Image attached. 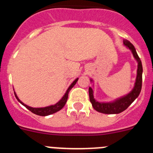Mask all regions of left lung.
I'll return each mask as SVG.
<instances>
[{"label": "left lung", "mask_w": 153, "mask_h": 153, "mask_svg": "<svg viewBox=\"0 0 153 153\" xmlns=\"http://www.w3.org/2000/svg\"><path fill=\"white\" fill-rule=\"evenodd\" d=\"M124 45L129 47L132 51V54L138 61V70H137V76H136V81L135 83V86L133 90L130 93L126 95V97L120 98L113 102H109V103H105V102H99L96 101L93 98V90L91 87L89 88V96H90V100L92 103V106L96 109L97 111L100 113H105V114H117V113H122L125 109L130 106L133 101L140 95L142 89V81H143V66H142V62L140 60V58L138 56L134 46L131 44L129 40H123Z\"/></svg>", "instance_id": "left-lung-1"}]
</instances>
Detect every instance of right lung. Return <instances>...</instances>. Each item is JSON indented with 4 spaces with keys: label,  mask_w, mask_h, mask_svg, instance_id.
I'll use <instances>...</instances> for the list:
<instances>
[{
    "label": "right lung",
    "mask_w": 153,
    "mask_h": 153,
    "mask_svg": "<svg viewBox=\"0 0 153 153\" xmlns=\"http://www.w3.org/2000/svg\"><path fill=\"white\" fill-rule=\"evenodd\" d=\"M77 80H78V78L77 79H76L73 82V83L70 85V87L68 88V90H67V92H66V93H65V95L63 97V98H62L61 100H60L57 102V103H56L55 105H53V106H47V107H44V108L30 107V106H27V105H25L24 103H23V102H21L20 100H19L18 97H17V95H16L15 93H14V95H15V97H16V98H17V100L21 102L22 105H24V106H25L27 109H29L30 111L32 112V113H34V114L38 115V116L45 117V116H48V115L53 114V113H56V112L59 111V110H60V109H61L62 108L65 106V104H66V102H67V99H68L69 92H70V90H71L73 87H74V85L76 83Z\"/></svg>",
    "instance_id": "add662e5"
}]
</instances>
